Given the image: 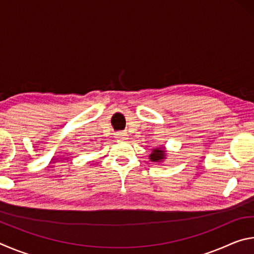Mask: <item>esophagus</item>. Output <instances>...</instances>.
Wrapping results in <instances>:
<instances>
[{"label":"esophagus","mask_w":254,"mask_h":254,"mask_svg":"<svg viewBox=\"0 0 254 254\" xmlns=\"http://www.w3.org/2000/svg\"><path fill=\"white\" fill-rule=\"evenodd\" d=\"M127 132H118L117 133V139L119 140H126L127 139Z\"/></svg>","instance_id":"34e87169"}]
</instances>
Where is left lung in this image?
Returning <instances> with one entry per match:
<instances>
[{
	"instance_id": "left-lung-1",
	"label": "left lung",
	"mask_w": 254,
	"mask_h": 254,
	"mask_svg": "<svg viewBox=\"0 0 254 254\" xmlns=\"http://www.w3.org/2000/svg\"><path fill=\"white\" fill-rule=\"evenodd\" d=\"M150 159H151V161H156V162L160 161L162 159H165V151L159 148L153 149L151 156H150Z\"/></svg>"
}]
</instances>
